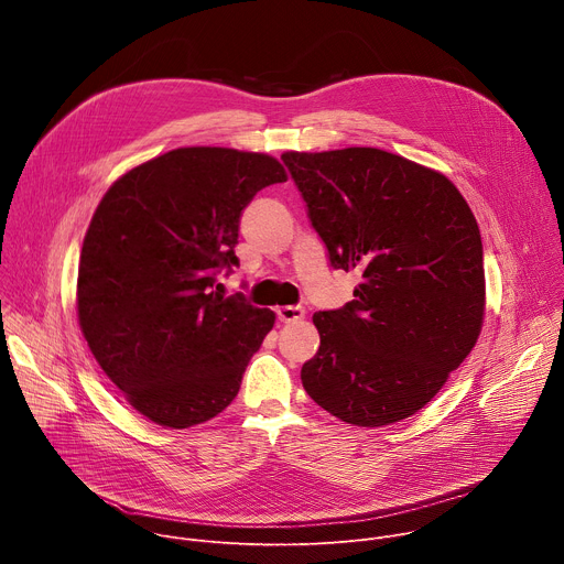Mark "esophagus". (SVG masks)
Returning <instances> with one entry per match:
<instances>
[{"instance_id":"34e87169","label":"esophagus","mask_w":564,"mask_h":564,"mask_svg":"<svg viewBox=\"0 0 564 564\" xmlns=\"http://www.w3.org/2000/svg\"><path fill=\"white\" fill-rule=\"evenodd\" d=\"M276 314L283 324H296V321H301L305 316V310L299 305H283L276 310Z\"/></svg>"}]
</instances>
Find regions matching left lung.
<instances>
[{
    "instance_id": "1",
    "label": "left lung",
    "mask_w": 564,
    "mask_h": 564,
    "mask_svg": "<svg viewBox=\"0 0 564 564\" xmlns=\"http://www.w3.org/2000/svg\"><path fill=\"white\" fill-rule=\"evenodd\" d=\"M281 160L330 265L361 276L350 303L312 316L321 346L301 368L305 392L355 426L415 415L485 321V259L468 203L444 174L375 147Z\"/></svg>"
}]
</instances>
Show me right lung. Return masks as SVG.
I'll list each match as a JSON object with an SVG mask.
<instances>
[{"label":"right lung","instance_id":"obj_1","mask_svg":"<svg viewBox=\"0 0 564 564\" xmlns=\"http://www.w3.org/2000/svg\"><path fill=\"white\" fill-rule=\"evenodd\" d=\"M288 174L268 153L181 147L120 176L87 229L77 270L83 335L129 404L165 429L216 417L276 314L223 296L240 214Z\"/></svg>","mask_w":564,"mask_h":564}]
</instances>
